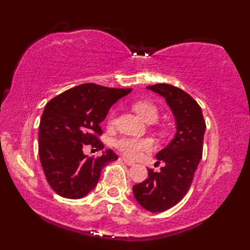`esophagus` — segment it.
<instances>
[{
    "label": "esophagus",
    "mask_w": 250,
    "mask_h": 250,
    "mask_svg": "<svg viewBox=\"0 0 250 250\" xmlns=\"http://www.w3.org/2000/svg\"><path fill=\"white\" fill-rule=\"evenodd\" d=\"M122 160H124V161H125V165H128V166H133V165H134V162H133V161L125 159V158H124V157H122Z\"/></svg>",
    "instance_id": "1"
}]
</instances>
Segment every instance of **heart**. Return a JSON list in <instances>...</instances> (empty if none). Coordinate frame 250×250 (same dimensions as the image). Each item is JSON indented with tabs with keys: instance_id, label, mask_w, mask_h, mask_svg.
Wrapping results in <instances>:
<instances>
[{
	"instance_id": "b5f03b06",
	"label": "heart",
	"mask_w": 250,
	"mask_h": 250,
	"mask_svg": "<svg viewBox=\"0 0 250 250\" xmlns=\"http://www.w3.org/2000/svg\"><path fill=\"white\" fill-rule=\"evenodd\" d=\"M133 110L139 114V116L149 124L156 122L160 116L159 108L151 101L139 100L132 104ZM117 121V111L112 110L108 117L109 125H114ZM158 132L160 134H165V129L159 128ZM116 148L124 153L125 157L130 159H137L144 152H149L153 150L154 142L151 138H132V137H121L114 142Z\"/></svg>"
}]
</instances>
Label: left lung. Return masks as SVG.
Segmentation results:
<instances>
[{"label":"left lung","mask_w":250,"mask_h":250,"mask_svg":"<svg viewBox=\"0 0 250 250\" xmlns=\"http://www.w3.org/2000/svg\"><path fill=\"white\" fill-rule=\"evenodd\" d=\"M171 108L177 121L175 139L157 154L165 162L159 172L148 169V178L133 186V195L142 207L161 212L176 206L188 192L198 165L203 158L206 122L200 105L190 94L167 83L149 85Z\"/></svg>","instance_id":"8db88e82"}]
</instances>
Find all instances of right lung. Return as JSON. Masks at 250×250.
Returning <instances> with one entry per match:
<instances>
[{"instance_id":"obj_1","label":"right lung","mask_w":250,"mask_h":250,"mask_svg":"<svg viewBox=\"0 0 250 250\" xmlns=\"http://www.w3.org/2000/svg\"><path fill=\"white\" fill-rule=\"evenodd\" d=\"M131 91L83 83L47 102L40 121L39 154L46 180L59 196L84 197L97 186L101 170L118 159L111 149L97 158L85 156L82 149L104 148L100 122L111 105Z\"/></svg>"}]
</instances>
